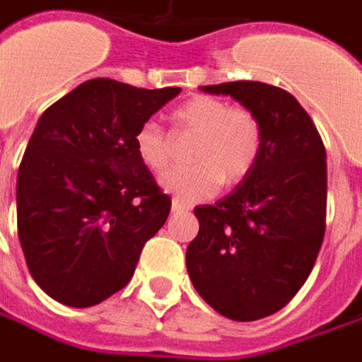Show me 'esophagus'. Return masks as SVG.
<instances>
[{"mask_svg": "<svg viewBox=\"0 0 362 362\" xmlns=\"http://www.w3.org/2000/svg\"><path fill=\"white\" fill-rule=\"evenodd\" d=\"M190 206L186 204V202H182V200H178V198H174L172 200V212H182V210H188Z\"/></svg>", "mask_w": 362, "mask_h": 362, "instance_id": "obj_1", "label": "esophagus"}]
</instances>
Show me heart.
Listing matches in <instances>:
<instances>
[{"instance_id":"obj_1","label":"heart","mask_w":362,"mask_h":362,"mask_svg":"<svg viewBox=\"0 0 362 362\" xmlns=\"http://www.w3.org/2000/svg\"><path fill=\"white\" fill-rule=\"evenodd\" d=\"M176 130L194 134L186 168L166 172L160 186L178 200L192 204L218 192L220 184L236 186L255 170L262 152V126L255 112L228 106L224 100L194 95L172 112ZM134 152L152 172L168 168L172 150L162 126L148 119L134 132Z\"/></svg>"}]
</instances>
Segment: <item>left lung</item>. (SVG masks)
I'll use <instances>...</instances> for the list:
<instances>
[{
  "mask_svg": "<svg viewBox=\"0 0 362 362\" xmlns=\"http://www.w3.org/2000/svg\"><path fill=\"white\" fill-rule=\"evenodd\" d=\"M255 112L262 152L218 202L196 206L200 230L186 248L194 288L222 317L248 322L288 305L325 238L327 152L296 98L262 81L202 86Z\"/></svg>",
  "mask_w": 362,
  "mask_h": 362,
  "instance_id": "8db88e82",
  "label": "left lung"
}]
</instances>
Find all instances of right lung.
Here are the masks:
<instances>
[{"label":"right lung","mask_w":362,"mask_h":362,"mask_svg":"<svg viewBox=\"0 0 362 362\" xmlns=\"http://www.w3.org/2000/svg\"><path fill=\"white\" fill-rule=\"evenodd\" d=\"M178 94L95 78L37 119L18 172V234L33 281L57 303L86 308L118 293L164 226L170 196L132 138Z\"/></svg>","instance_id":"add662e5"}]
</instances>
